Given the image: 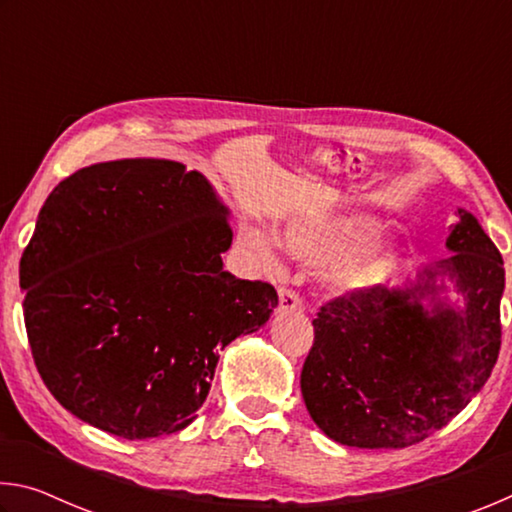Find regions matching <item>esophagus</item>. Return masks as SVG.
<instances>
[{"label":"esophagus","instance_id":"1","mask_svg":"<svg viewBox=\"0 0 512 512\" xmlns=\"http://www.w3.org/2000/svg\"><path fill=\"white\" fill-rule=\"evenodd\" d=\"M277 298H280V311H300L302 309L300 298L289 289H280Z\"/></svg>","mask_w":512,"mask_h":512}]
</instances>
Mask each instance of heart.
Returning a JSON list of instances; mask_svg holds the SVG:
<instances>
[{
  "instance_id": "heart-1",
  "label": "heart",
  "mask_w": 512,
  "mask_h": 512,
  "mask_svg": "<svg viewBox=\"0 0 512 512\" xmlns=\"http://www.w3.org/2000/svg\"><path fill=\"white\" fill-rule=\"evenodd\" d=\"M377 216L341 212L327 216H293L284 221L277 241L307 266H320V280L336 293H359L386 282L400 262V250L375 237ZM241 248L257 266L273 271L277 244L266 230L248 225L241 232Z\"/></svg>"
}]
</instances>
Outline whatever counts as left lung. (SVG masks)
<instances>
[{"instance_id":"8db88e82","label":"left lung","mask_w":512,"mask_h":512,"mask_svg":"<svg viewBox=\"0 0 512 512\" xmlns=\"http://www.w3.org/2000/svg\"><path fill=\"white\" fill-rule=\"evenodd\" d=\"M449 257L397 287L336 298L314 318L300 391L334 443L402 449L429 438L481 391L501 348L504 259L458 207Z\"/></svg>"}]
</instances>
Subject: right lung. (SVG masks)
Returning <instances> with one entry per match:
<instances>
[{
  "label": "right lung",
  "instance_id": "add662e5",
  "mask_svg": "<svg viewBox=\"0 0 512 512\" xmlns=\"http://www.w3.org/2000/svg\"><path fill=\"white\" fill-rule=\"evenodd\" d=\"M230 207L173 160H115L54 187L20 262L33 359L51 395L101 431L192 424L219 350L266 325L277 293L223 271Z\"/></svg>",
  "mask_w": 512,
  "mask_h": 512
}]
</instances>
